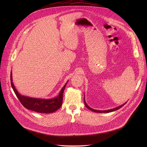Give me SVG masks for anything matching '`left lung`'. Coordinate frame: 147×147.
<instances>
[{"instance_id":"obj_1","label":"left lung","mask_w":147,"mask_h":147,"mask_svg":"<svg viewBox=\"0 0 147 147\" xmlns=\"http://www.w3.org/2000/svg\"><path fill=\"white\" fill-rule=\"evenodd\" d=\"M84 103H85L86 107L88 109H90V111H93V112H97V113H109V112H113V111L118 110L119 109L121 108L124 105H125V103H126V102L124 103L123 104V105H121L120 106V107H117V108H113V109H112L107 110V111H98V110H95V109H94L91 108L90 107H88V105L87 104V103H86V100H85V97H84Z\"/></svg>"}]
</instances>
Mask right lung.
<instances>
[{
	"label": "right lung",
	"mask_w": 147,
	"mask_h": 147,
	"mask_svg": "<svg viewBox=\"0 0 147 147\" xmlns=\"http://www.w3.org/2000/svg\"><path fill=\"white\" fill-rule=\"evenodd\" d=\"M10 81L11 87L21 103L27 109L41 113H53L61 107L63 102V95L64 90L67 83V82L66 83V84L62 88L59 95L56 97L46 99L42 98H34L20 94L13 84L11 71L10 74Z\"/></svg>",
	"instance_id": "add662e5"
}]
</instances>
